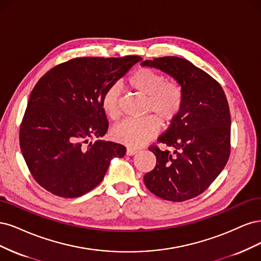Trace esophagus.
Wrapping results in <instances>:
<instances>
[{
  "mask_svg": "<svg viewBox=\"0 0 261 261\" xmlns=\"http://www.w3.org/2000/svg\"><path fill=\"white\" fill-rule=\"evenodd\" d=\"M138 152H139V150L136 149V148H132V147H128V148H127V155H128V156L136 155Z\"/></svg>",
  "mask_w": 261,
  "mask_h": 261,
  "instance_id": "obj_1",
  "label": "esophagus"
}]
</instances>
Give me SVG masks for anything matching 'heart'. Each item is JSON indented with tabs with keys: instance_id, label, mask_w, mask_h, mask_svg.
<instances>
[{
	"instance_id": "obj_1",
	"label": "heart",
	"mask_w": 261,
	"mask_h": 261,
	"mask_svg": "<svg viewBox=\"0 0 261 261\" xmlns=\"http://www.w3.org/2000/svg\"><path fill=\"white\" fill-rule=\"evenodd\" d=\"M129 86L147 97L146 113L155 115L163 123L172 121L183 103V90L176 81H166V77L149 68H139L128 80ZM120 89L108 88L102 98V107L109 118L116 120L121 114L119 106ZM155 118V119H156ZM150 116L141 120H124L115 125L112 136L117 142L130 147H140L152 140L159 130V122Z\"/></svg>"
}]
</instances>
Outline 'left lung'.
<instances>
[{
    "instance_id": "8db88e82",
    "label": "left lung",
    "mask_w": 261,
    "mask_h": 261,
    "mask_svg": "<svg viewBox=\"0 0 261 261\" xmlns=\"http://www.w3.org/2000/svg\"><path fill=\"white\" fill-rule=\"evenodd\" d=\"M180 83L183 103L170 127L158 139L173 147H149L156 156L154 169L144 175L146 188L166 200L184 201L201 194L230 156L231 116L221 86L184 58L165 56L144 61Z\"/></svg>"
}]
</instances>
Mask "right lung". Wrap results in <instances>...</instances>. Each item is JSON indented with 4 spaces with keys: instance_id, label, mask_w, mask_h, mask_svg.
I'll return each instance as SVG.
<instances>
[{
    "instance_id": "1",
    "label": "right lung",
    "mask_w": 261,
    "mask_h": 261,
    "mask_svg": "<svg viewBox=\"0 0 261 261\" xmlns=\"http://www.w3.org/2000/svg\"><path fill=\"white\" fill-rule=\"evenodd\" d=\"M142 61L80 57L55 66L33 88L20 127V149L40 186L72 198L102 182L114 157L125 147L97 140L108 129L102 98L108 88Z\"/></svg>"
}]
</instances>
